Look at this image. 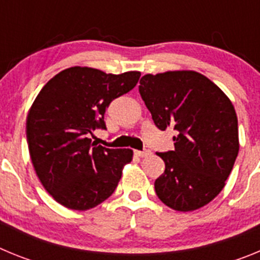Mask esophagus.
I'll return each instance as SVG.
<instances>
[{
  "mask_svg": "<svg viewBox=\"0 0 260 260\" xmlns=\"http://www.w3.org/2000/svg\"><path fill=\"white\" fill-rule=\"evenodd\" d=\"M135 155H137L138 157H146V156L151 155V151H148V150H144V151H135Z\"/></svg>",
  "mask_w": 260,
  "mask_h": 260,
  "instance_id": "1",
  "label": "esophagus"
}]
</instances>
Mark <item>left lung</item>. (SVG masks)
I'll use <instances>...</instances> for the list:
<instances>
[{"label": "left lung", "mask_w": 260, "mask_h": 260, "mask_svg": "<svg viewBox=\"0 0 260 260\" xmlns=\"http://www.w3.org/2000/svg\"><path fill=\"white\" fill-rule=\"evenodd\" d=\"M139 92L160 130L172 128L174 150L156 153L165 171L155 181L172 210L202 208L220 194L240 150L237 114L229 98L192 70L147 74Z\"/></svg>", "instance_id": "1"}]
</instances>
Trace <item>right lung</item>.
I'll use <instances>...</instances> for the list:
<instances>
[{
  "instance_id": "obj_1",
  "label": "right lung",
  "mask_w": 260,
  "mask_h": 260,
  "mask_svg": "<svg viewBox=\"0 0 260 260\" xmlns=\"http://www.w3.org/2000/svg\"><path fill=\"white\" fill-rule=\"evenodd\" d=\"M139 77V71L116 75L74 66L36 96L26 123L29 156L41 185L59 204L86 211L113 194L133 150L98 146L89 135L105 128V109Z\"/></svg>"
}]
</instances>
